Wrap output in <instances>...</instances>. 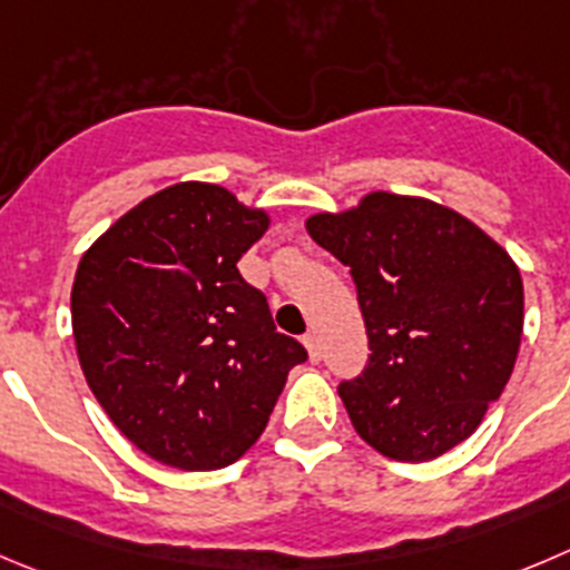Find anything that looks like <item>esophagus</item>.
Masks as SVG:
<instances>
[{
	"instance_id": "34e87169",
	"label": "esophagus",
	"mask_w": 570,
	"mask_h": 570,
	"mask_svg": "<svg viewBox=\"0 0 570 570\" xmlns=\"http://www.w3.org/2000/svg\"><path fill=\"white\" fill-rule=\"evenodd\" d=\"M305 346H307V355H311V361L313 363H318L322 361V346H318V338H316V333H307L305 338Z\"/></svg>"
}]
</instances>
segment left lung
<instances>
[{
    "mask_svg": "<svg viewBox=\"0 0 570 570\" xmlns=\"http://www.w3.org/2000/svg\"><path fill=\"white\" fill-rule=\"evenodd\" d=\"M305 229L350 268L370 335L366 370L338 386L357 436L397 462L464 442L518 361L514 259L456 209L383 189Z\"/></svg>",
    "mask_w": 570,
    "mask_h": 570,
    "instance_id": "8db88e82",
    "label": "left lung"
}]
</instances>
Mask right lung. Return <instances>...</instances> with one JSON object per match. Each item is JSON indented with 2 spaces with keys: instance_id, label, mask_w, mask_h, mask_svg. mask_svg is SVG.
Here are the masks:
<instances>
[{
  "instance_id": "obj_1",
  "label": "right lung",
  "mask_w": 570,
  "mask_h": 570,
  "mask_svg": "<svg viewBox=\"0 0 570 570\" xmlns=\"http://www.w3.org/2000/svg\"><path fill=\"white\" fill-rule=\"evenodd\" d=\"M268 224L226 187L181 181L128 209L80 257V370L119 433L167 468L237 462L307 357L237 271Z\"/></svg>"
}]
</instances>
